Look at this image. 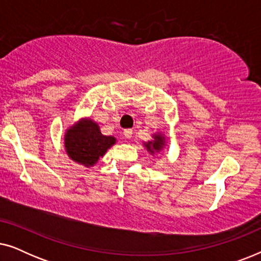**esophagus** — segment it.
<instances>
[{
  "mask_svg": "<svg viewBox=\"0 0 261 261\" xmlns=\"http://www.w3.org/2000/svg\"><path fill=\"white\" fill-rule=\"evenodd\" d=\"M123 135H124V138L130 139L132 135H133V130H132V129H124L123 130Z\"/></svg>",
  "mask_w": 261,
  "mask_h": 261,
  "instance_id": "1",
  "label": "esophagus"
}]
</instances>
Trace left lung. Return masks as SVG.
Segmentation results:
<instances>
[{
	"mask_svg": "<svg viewBox=\"0 0 261 261\" xmlns=\"http://www.w3.org/2000/svg\"><path fill=\"white\" fill-rule=\"evenodd\" d=\"M155 140L154 141H148L147 144H146V148L148 149L149 152L154 153V151H160V149L163 148V138L159 137V135H155Z\"/></svg>",
	"mask_w": 261,
	"mask_h": 261,
	"instance_id": "obj_1",
	"label": "left lung"
}]
</instances>
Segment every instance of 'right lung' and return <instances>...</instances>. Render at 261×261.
Returning <instances> with one entry per match:
<instances>
[{
  "label": "right lung",
  "instance_id": "add662e5",
  "mask_svg": "<svg viewBox=\"0 0 261 261\" xmlns=\"http://www.w3.org/2000/svg\"><path fill=\"white\" fill-rule=\"evenodd\" d=\"M114 144L115 138L103 135L97 123L91 120L82 121L67 130L65 135L67 154L74 162L87 166L94 165Z\"/></svg>",
  "mask_w": 261,
  "mask_h": 261
}]
</instances>
